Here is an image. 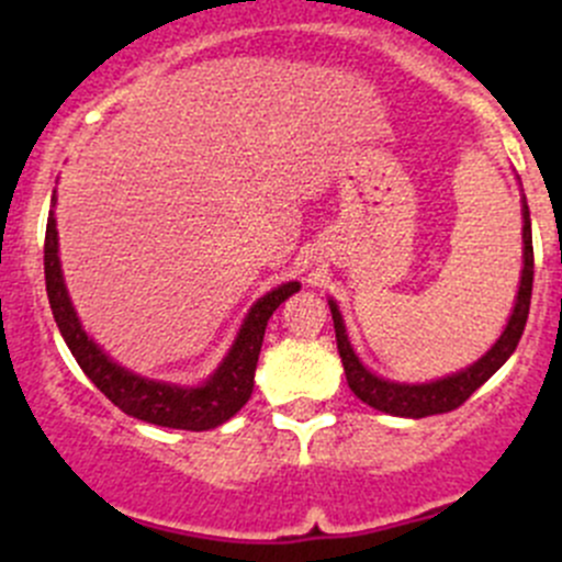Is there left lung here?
I'll use <instances>...</instances> for the list:
<instances>
[{
  "label": "left lung",
  "instance_id": "1",
  "mask_svg": "<svg viewBox=\"0 0 562 562\" xmlns=\"http://www.w3.org/2000/svg\"><path fill=\"white\" fill-rule=\"evenodd\" d=\"M522 241H525V269L522 280H519V293L517 304H514V313L508 317V326L503 328L501 339L492 345V350H486V356H481L475 364H470L468 370L457 372V375L440 378L432 383H391L383 378L372 375L364 364L359 361V356L350 348V339L345 334L342 315H339L337 304L328 302L331 307V321L334 331H337V350L339 359H342L345 378H348V386L359 396L361 402H367L375 411L391 413V416L402 418H424L435 416V413H449L454 407L462 405L464 400H470L475 389L484 386L503 364H506L508 356L517 350L519 337L525 331L527 313H530V296H532V234H530V212H527V203L522 206Z\"/></svg>",
  "mask_w": 562,
  "mask_h": 562
}]
</instances>
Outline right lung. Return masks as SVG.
<instances>
[{
  "label": "right lung",
  "instance_id": "obj_1",
  "mask_svg": "<svg viewBox=\"0 0 562 562\" xmlns=\"http://www.w3.org/2000/svg\"><path fill=\"white\" fill-rule=\"evenodd\" d=\"M56 201V198H54ZM45 291H48L54 321L65 337L67 348L76 356L81 370L87 372L89 381L94 383L119 411L127 416L140 418L146 424L171 429H190V432H203L228 422L231 416L245 407L252 394L255 367H258L260 345H263L266 323L274 315V310L285 302L288 296L299 291V282H285L266 293L263 299L252 304L245 323L239 328L234 348L223 359L212 378L203 386H171V383L149 381V378L133 375L124 367L113 364L111 359L87 337V331L78 323L76 310H72L70 296H67L65 280H61L59 266V236H56L54 212L48 214L45 225Z\"/></svg>",
  "mask_w": 562,
  "mask_h": 562
}]
</instances>
